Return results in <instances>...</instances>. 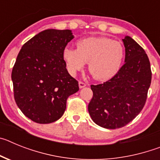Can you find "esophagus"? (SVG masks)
<instances>
[{"label":"esophagus","instance_id":"esophagus-1","mask_svg":"<svg viewBox=\"0 0 160 160\" xmlns=\"http://www.w3.org/2000/svg\"><path fill=\"white\" fill-rule=\"evenodd\" d=\"M78 86H79V88L82 89V88H83V87H86V86H87V84H86V83H84V82H79Z\"/></svg>","mask_w":160,"mask_h":160}]
</instances>
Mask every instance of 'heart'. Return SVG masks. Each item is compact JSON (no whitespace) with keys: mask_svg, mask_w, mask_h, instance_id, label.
Here are the masks:
<instances>
[{"mask_svg":"<svg viewBox=\"0 0 160 160\" xmlns=\"http://www.w3.org/2000/svg\"><path fill=\"white\" fill-rule=\"evenodd\" d=\"M77 49L66 47L62 57L66 68L75 76L88 62V70L97 80L106 81L114 77L124 58V47L121 42L106 37L87 38L77 42Z\"/></svg>","mask_w":160,"mask_h":160,"instance_id":"b5f03b06","label":"heart"}]
</instances>
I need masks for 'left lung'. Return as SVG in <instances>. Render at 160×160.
I'll return each instance as SVG.
<instances>
[{"label":"left lung","mask_w":160,"mask_h":160,"mask_svg":"<svg viewBox=\"0 0 160 160\" xmlns=\"http://www.w3.org/2000/svg\"><path fill=\"white\" fill-rule=\"evenodd\" d=\"M125 64L102 84L91 85L93 98L88 111L97 125L107 129L122 128L143 108L152 82L149 59L134 39L126 36Z\"/></svg>","instance_id":"8db88e82"}]
</instances>
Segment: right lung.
Returning a JSON list of instances; mask_svg holds the SVG:
<instances>
[{
	"label": "right lung",
	"instance_id": "obj_1",
	"mask_svg": "<svg viewBox=\"0 0 160 160\" xmlns=\"http://www.w3.org/2000/svg\"><path fill=\"white\" fill-rule=\"evenodd\" d=\"M71 30L49 29L35 35L20 50L12 70L14 98L22 112L38 123L55 122L66 100L78 91V82L66 70L63 49Z\"/></svg>",
	"mask_w": 160,
	"mask_h": 160
}]
</instances>
